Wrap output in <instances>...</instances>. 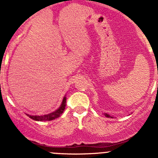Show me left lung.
I'll list each match as a JSON object with an SVG mask.
<instances>
[{
  "mask_svg": "<svg viewBox=\"0 0 158 158\" xmlns=\"http://www.w3.org/2000/svg\"><path fill=\"white\" fill-rule=\"evenodd\" d=\"M104 115H105V116H107V118H110V117H111V118H112V117H111V116H110L109 115H107V114H104Z\"/></svg>",
  "mask_w": 158,
  "mask_h": 158,
  "instance_id": "obj_1",
  "label": "left lung"
}]
</instances>
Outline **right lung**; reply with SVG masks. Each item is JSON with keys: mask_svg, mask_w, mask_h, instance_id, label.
Here are the masks:
<instances>
[{"mask_svg": "<svg viewBox=\"0 0 158 158\" xmlns=\"http://www.w3.org/2000/svg\"><path fill=\"white\" fill-rule=\"evenodd\" d=\"M65 103H66V98L64 97L63 100H62V105L61 107L58 108V110H56L54 112L51 113V114H48V115H28L31 118L34 119L35 121H51L54 119V118H58L60 115H62L63 113L64 110H65Z\"/></svg>", "mask_w": 158, "mask_h": 158, "instance_id": "right-lung-1", "label": "right lung"}]
</instances>
